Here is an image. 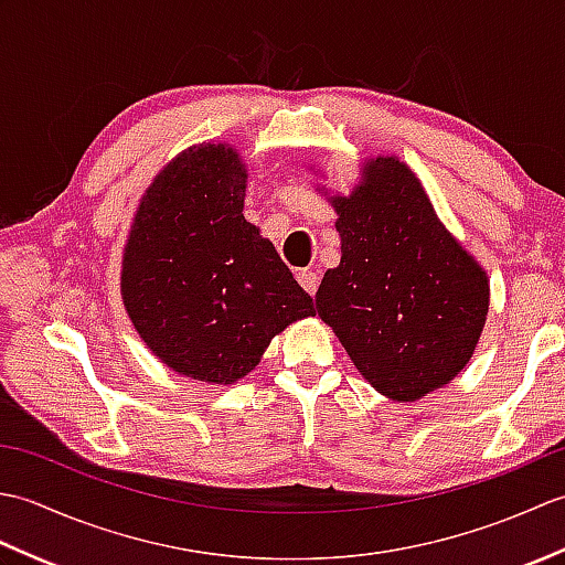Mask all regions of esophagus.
<instances>
[{
	"mask_svg": "<svg viewBox=\"0 0 565 565\" xmlns=\"http://www.w3.org/2000/svg\"><path fill=\"white\" fill-rule=\"evenodd\" d=\"M298 284L303 286V289L313 296L318 291V284H320V274L316 269H303L298 271Z\"/></svg>",
	"mask_w": 565,
	"mask_h": 565,
	"instance_id": "34e87169",
	"label": "esophagus"
}]
</instances>
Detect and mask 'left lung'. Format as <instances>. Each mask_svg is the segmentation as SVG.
Masks as SVG:
<instances>
[{
  "mask_svg": "<svg viewBox=\"0 0 565 565\" xmlns=\"http://www.w3.org/2000/svg\"><path fill=\"white\" fill-rule=\"evenodd\" d=\"M328 196V189H318ZM342 259L322 276L318 316L371 386L413 403L471 362L490 306L488 274L395 154L364 162L352 194L328 196Z\"/></svg>",
  "mask_w": 565,
  "mask_h": 565,
  "instance_id": "left-lung-1",
  "label": "left lung"
}]
</instances>
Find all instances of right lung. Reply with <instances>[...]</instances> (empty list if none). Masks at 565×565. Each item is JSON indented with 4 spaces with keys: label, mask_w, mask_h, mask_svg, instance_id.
I'll list each match as a JSON object with an SVG mask.
<instances>
[{
    "label": "right lung",
    "mask_w": 565,
    "mask_h": 565,
    "mask_svg": "<svg viewBox=\"0 0 565 565\" xmlns=\"http://www.w3.org/2000/svg\"><path fill=\"white\" fill-rule=\"evenodd\" d=\"M247 170L227 142H201L146 189L121 262V298L140 340L182 376L231 386L271 338L316 316L291 269L245 221Z\"/></svg>",
    "instance_id": "right-lung-1"
}]
</instances>
